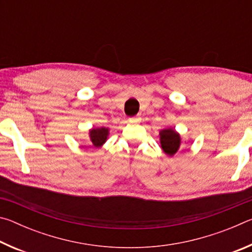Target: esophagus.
Wrapping results in <instances>:
<instances>
[{
    "label": "esophagus",
    "instance_id": "obj_1",
    "mask_svg": "<svg viewBox=\"0 0 252 252\" xmlns=\"http://www.w3.org/2000/svg\"><path fill=\"white\" fill-rule=\"evenodd\" d=\"M129 122L130 123H139V122H141V117L136 116L134 118H130L129 119Z\"/></svg>",
    "mask_w": 252,
    "mask_h": 252
}]
</instances>
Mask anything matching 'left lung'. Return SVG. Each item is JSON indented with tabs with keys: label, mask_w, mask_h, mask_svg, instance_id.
I'll use <instances>...</instances> for the list:
<instances>
[{
	"label": "left lung",
	"mask_w": 252,
	"mask_h": 252,
	"mask_svg": "<svg viewBox=\"0 0 252 252\" xmlns=\"http://www.w3.org/2000/svg\"><path fill=\"white\" fill-rule=\"evenodd\" d=\"M159 135L162 150L168 157H173L181 147V135L173 127H167V129L161 130Z\"/></svg>",
	"instance_id": "obj_1"
}]
</instances>
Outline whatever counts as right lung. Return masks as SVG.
Wrapping results in <instances>:
<instances>
[{
	"label": "right lung",
	"mask_w": 252,
	"mask_h": 252,
	"mask_svg": "<svg viewBox=\"0 0 252 252\" xmlns=\"http://www.w3.org/2000/svg\"><path fill=\"white\" fill-rule=\"evenodd\" d=\"M110 129L105 126L101 127H92L89 131V136H90V141L92 146L94 148H101L108 140V136L110 133Z\"/></svg>",
	"instance_id": "right-lung-1"
}]
</instances>
